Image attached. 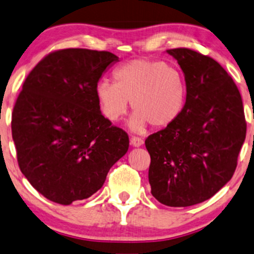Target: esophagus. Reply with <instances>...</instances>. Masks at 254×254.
<instances>
[{
    "label": "esophagus",
    "mask_w": 254,
    "mask_h": 254,
    "mask_svg": "<svg viewBox=\"0 0 254 254\" xmlns=\"http://www.w3.org/2000/svg\"><path fill=\"white\" fill-rule=\"evenodd\" d=\"M130 144L133 147H140L143 144V140L139 136H131L130 137Z\"/></svg>",
    "instance_id": "1"
}]
</instances>
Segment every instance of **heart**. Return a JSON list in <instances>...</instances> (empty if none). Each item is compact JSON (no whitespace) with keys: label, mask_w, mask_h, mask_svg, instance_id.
I'll return each instance as SVG.
<instances>
[{"label":"heart","mask_w":254,"mask_h":254,"mask_svg":"<svg viewBox=\"0 0 254 254\" xmlns=\"http://www.w3.org/2000/svg\"><path fill=\"white\" fill-rule=\"evenodd\" d=\"M115 83L100 81L95 94L108 120L118 121L127 113L131 100L135 111L130 127L139 131L148 124L164 127L173 123L183 107L186 86L176 68L162 62L134 59L114 72Z\"/></svg>","instance_id":"b5f03b06"}]
</instances>
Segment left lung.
I'll use <instances>...</instances> for the list:
<instances>
[{
    "instance_id": "obj_1",
    "label": "left lung",
    "mask_w": 254,
    "mask_h": 254,
    "mask_svg": "<svg viewBox=\"0 0 254 254\" xmlns=\"http://www.w3.org/2000/svg\"><path fill=\"white\" fill-rule=\"evenodd\" d=\"M182 68L186 104L173 123L149 135L151 195L168 206L211 198L232 179L246 136L238 87L222 65L191 49L167 50Z\"/></svg>"
}]
</instances>
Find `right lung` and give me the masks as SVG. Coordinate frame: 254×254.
Listing matches in <instances>:
<instances>
[{
    "label": "right lung",
    "mask_w": 254,
    "mask_h": 254,
    "mask_svg": "<svg viewBox=\"0 0 254 254\" xmlns=\"http://www.w3.org/2000/svg\"><path fill=\"white\" fill-rule=\"evenodd\" d=\"M108 51L64 49L45 56L23 84L11 115L22 174L52 202L88 198L127 153L128 134L100 112L99 79L112 63Z\"/></svg>",
    "instance_id": "obj_1"
}]
</instances>
